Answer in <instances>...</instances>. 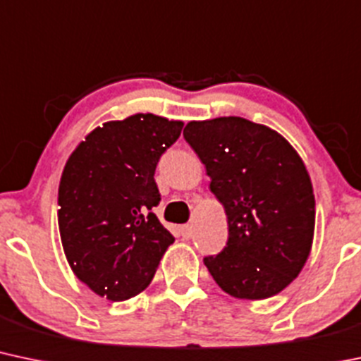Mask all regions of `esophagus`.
I'll use <instances>...</instances> for the list:
<instances>
[{"instance_id":"esophagus-1","label":"esophagus","mask_w":361,"mask_h":361,"mask_svg":"<svg viewBox=\"0 0 361 361\" xmlns=\"http://www.w3.org/2000/svg\"><path fill=\"white\" fill-rule=\"evenodd\" d=\"M180 231H181V236H183L185 240H188V238H192V235H193V228L190 224H183L180 228Z\"/></svg>"}]
</instances>
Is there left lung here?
<instances>
[{
  "label": "left lung",
  "mask_w": 361,
  "mask_h": 361,
  "mask_svg": "<svg viewBox=\"0 0 361 361\" xmlns=\"http://www.w3.org/2000/svg\"><path fill=\"white\" fill-rule=\"evenodd\" d=\"M185 140L228 216V243L204 264L228 295L265 300L302 272L312 250L315 197L290 142L240 116L190 121Z\"/></svg>",
  "instance_id": "obj_1"
}]
</instances>
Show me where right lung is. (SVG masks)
I'll use <instances>...</instances> for the list:
<instances>
[{"label":"right lung","mask_w":361,"mask_h":361,"mask_svg":"<svg viewBox=\"0 0 361 361\" xmlns=\"http://www.w3.org/2000/svg\"><path fill=\"white\" fill-rule=\"evenodd\" d=\"M183 121L138 113L108 121L71 152L58 190V224L73 274L123 302L144 291L174 238L157 219L154 173Z\"/></svg>","instance_id":"obj_1"}]
</instances>
